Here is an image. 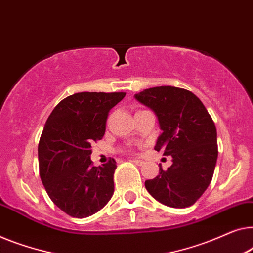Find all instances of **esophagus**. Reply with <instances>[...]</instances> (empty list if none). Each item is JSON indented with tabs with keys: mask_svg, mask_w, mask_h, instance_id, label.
<instances>
[{
	"mask_svg": "<svg viewBox=\"0 0 253 253\" xmlns=\"http://www.w3.org/2000/svg\"><path fill=\"white\" fill-rule=\"evenodd\" d=\"M132 162L135 164V166H138V167H141V166H144V164H145L144 161L138 160V159H132Z\"/></svg>",
	"mask_w": 253,
	"mask_h": 253,
	"instance_id": "34e87169",
	"label": "esophagus"
}]
</instances>
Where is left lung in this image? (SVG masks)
<instances>
[{
  "instance_id": "left-lung-1",
  "label": "left lung",
  "mask_w": 253,
  "mask_h": 253,
  "mask_svg": "<svg viewBox=\"0 0 253 253\" xmlns=\"http://www.w3.org/2000/svg\"><path fill=\"white\" fill-rule=\"evenodd\" d=\"M155 113L162 133L154 149L171 155L167 171L145 181L148 193L171 208L193 206L206 192L218 157L217 129L207 108L190 91L170 85L134 94Z\"/></svg>"
}]
</instances>
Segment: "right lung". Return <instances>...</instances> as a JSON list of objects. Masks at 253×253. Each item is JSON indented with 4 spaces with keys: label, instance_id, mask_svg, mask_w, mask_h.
I'll list each match as a JSON object with an SVG mask.
<instances>
[{
    "label": "right lung",
    "instance_id": "add662e5",
    "mask_svg": "<svg viewBox=\"0 0 253 253\" xmlns=\"http://www.w3.org/2000/svg\"><path fill=\"white\" fill-rule=\"evenodd\" d=\"M124 92H79L61 100L39 142L40 177L56 206L75 218L101 210L114 193L116 162L93 167L91 144L100 140L111 109Z\"/></svg>",
    "mask_w": 253,
    "mask_h": 253
}]
</instances>
